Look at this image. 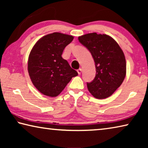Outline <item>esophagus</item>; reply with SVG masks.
Returning <instances> with one entry per match:
<instances>
[{
    "label": "esophagus",
    "mask_w": 148,
    "mask_h": 148,
    "mask_svg": "<svg viewBox=\"0 0 148 148\" xmlns=\"http://www.w3.org/2000/svg\"><path fill=\"white\" fill-rule=\"evenodd\" d=\"M82 71V69H79L78 70H77V73H78V74H81Z\"/></svg>",
    "instance_id": "1"
}]
</instances>
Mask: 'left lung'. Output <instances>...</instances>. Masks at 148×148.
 <instances>
[{
	"mask_svg": "<svg viewBox=\"0 0 148 148\" xmlns=\"http://www.w3.org/2000/svg\"><path fill=\"white\" fill-rule=\"evenodd\" d=\"M79 42L91 52L96 68V76L87 83L94 97H109L121 86L126 76V60L119 44L106 34L89 33L78 37Z\"/></svg>",
	"mask_w": 148,
	"mask_h": 148,
	"instance_id": "left-lung-1",
	"label": "left lung"
}]
</instances>
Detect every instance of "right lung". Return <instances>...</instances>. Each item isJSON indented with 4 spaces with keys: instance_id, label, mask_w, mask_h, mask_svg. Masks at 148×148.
Returning <instances> with one entry per match:
<instances>
[{
    "instance_id": "1",
    "label": "right lung",
    "mask_w": 148,
    "mask_h": 148,
    "mask_svg": "<svg viewBox=\"0 0 148 148\" xmlns=\"http://www.w3.org/2000/svg\"><path fill=\"white\" fill-rule=\"evenodd\" d=\"M73 39L71 35L53 32L42 37L32 47L28 72L32 83L41 93L51 97L58 96L72 77L77 76V72L61 56Z\"/></svg>"
}]
</instances>
